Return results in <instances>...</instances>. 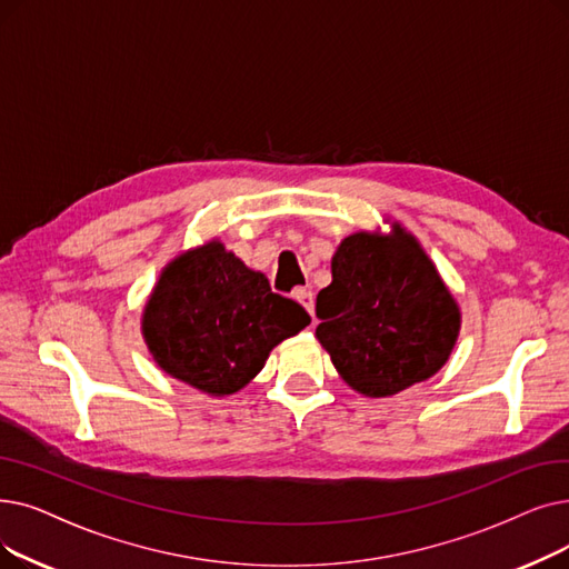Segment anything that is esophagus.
<instances>
[{
	"mask_svg": "<svg viewBox=\"0 0 569 569\" xmlns=\"http://www.w3.org/2000/svg\"><path fill=\"white\" fill-rule=\"evenodd\" d=\"M295 300H298L309 311V316H313V292L311 290L298 288V290H295Z\"/></svg>",
	"mask_w": 569,
	"mask_h": 569,
	"instance_id": "obj_1",
	"label": "esophagus"
}]
</instances>
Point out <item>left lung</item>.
<instances>
[{
	"instance_id": "obj_1",
	"label": "left lung",
	"mask_w": 569,
	"mask_h": 569,
	"mask_svg": "<svg viewBox=\"0 0 569 569\" xmlns=\"http://www.w3.org/2000/svg\"><path fill=\"white\" fill-rule=\"evenodd\" d=\"M316 337L341 379L388 398L430 379L449 360L458 305L411 234L358 232L332 258V283L316 298Z\"/></svg>"
}]
</instances>
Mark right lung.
Returning a JSON list of instances; mask_svg holds the SVG:
<instances>
[{
  "label": "right lung",
  "mask_w": 569,
  "mask_h": 569,
  "mask_svg": "<svg viewBox=\"0 0 569 569\" xmlns=\"http://www.w3.org/2000/svg\"><path fill=\"white\" fill-rule=\"evenodd\" d=\"M311 323L218 241L171 262L143 311V337L167 375L209 395L249 383L269 351Z\"/></svg>",
  "instance_id": "add662e5"
}]
</instances>
